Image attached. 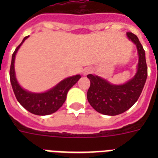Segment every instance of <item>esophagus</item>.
<instances>
[{
	"label": "esophagus",
	"instance_id": "esophagus-1",
	"mask_svg": "<svg viewBox=\"0 0 158 158\" xmlns=\"http://www.w3.org/2000/svg\"><path fill=\"white\" fill-rule=\"evenodd\" d=\"M91 72V69H89V68H85V69H84V70L82 71V73H83L84 75H87L89 74V73Z\"/></svg>",
	"mask_w": 158,
	"mask_h": 158
}]
</instances>
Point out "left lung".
Here are the masks:
<instances>
[{
    "instance_id": "8db88e82",
    "label": "left lung",
    "mask_w": 158,
    "mask_h": 158,
    "mask_svg": "<svg viewBox=\"0 0 158 158\" xmlns=\"http://www.w3.org/2000/svg\"><path fill=\"white\" fill-rule=\"evenodd\" d=\"M127 37L135 44L139 56L136 73L133 77L126 83L115 85L97 75H87L90 80L88 101L103 115H117L127 111L140 96L147 78L146 53L139 38L131 32L127 33Z\"/></svg>"
}]
</instances>
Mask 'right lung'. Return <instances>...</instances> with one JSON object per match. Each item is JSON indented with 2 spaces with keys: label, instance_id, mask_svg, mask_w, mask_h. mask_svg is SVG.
I'll return each mask as SVG.
<instances>
[{
  "label": "right lung",
  "instance_id": "obj_1",
  "mask_svg": "<svg viewBox=\"0 0 158 158\" xmlns=\"http://www.w3.org/2000/svg\"><path fill=\"white\" fill-rule=\"evenodd\" d=\"M28 36L23 38L21 43L12 54L10 67V81L18 102L27 111L37 115L53 114L62 107L66 100L67 93L81 77L80 74L69 77L58 83L55 86L43 93H33L22 87L16 79L15 72V58L16 53Z\"/></svg>",
  "mask_w": 158,
  "mask_h": 158
}]
</instances>
